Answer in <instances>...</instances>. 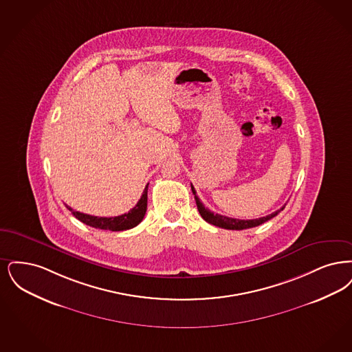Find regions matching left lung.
Listing matches in <instances>:
<instances>
[{"instance_id": "1", "label": "left lung", "mask_w": 352, "mask_h": 352, "mask_svg": "<svg viewBox=\"0 0 352 352\" xmlns=\"http://www.w3.org/2000/svg\"><path fill=\"white\" fill-rule=\"evenodd\" d=\"M192 186V192L195 195V199H196V204H197V209H199V214L201 217L210 225H214L218 228H222V229L228 230H245L251 229V228H255V226H259L261 223L270 221L271 218H274L276 215L278 214L285 206H283L280 210H276L275 213L272 214L267 215V217H261L258 219H236V218H230L226 215L214 214L213 212H210L208 208L204 206V204L199 201L197 195H196V189L193 185Z\"/></svg>"}]
</instances>
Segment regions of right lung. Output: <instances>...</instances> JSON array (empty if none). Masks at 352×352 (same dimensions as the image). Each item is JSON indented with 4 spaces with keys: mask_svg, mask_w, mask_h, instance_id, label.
Listing matches in <instances>:
<instances>
[{
    "mask_svg": "<svg viewBox=\"0 0 352 352\" xmlns=\"http://www.w3.org/2000/svg\"><path fill=\"white\" fill-rule=\"evenodd\" d=\"M147 190H148V184L146 185L143 195L140 199L138 201L137 205L129 212L122 215L117 217H94V215L84 214L74 210L72 208L67 206V209L76 217L78 221L82 223L92 226L96 229L110 230V231H123V230L133 229L137 225H139L146 214L147 210Z\"/></svg>",
    "mask_w": 352,
    "mask_h": 352,
    "instance_id": "1",
    "label": "right lung"
}]
</instances>
